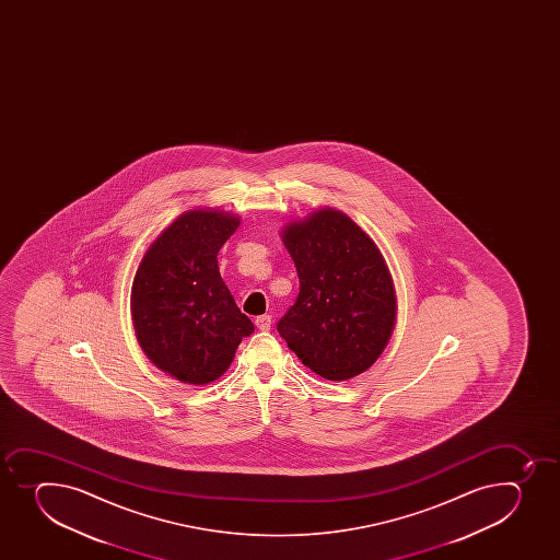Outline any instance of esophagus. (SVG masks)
Wrapping results in <instances>:
<instances>
[{
  "mask_svg": "<svg viewBox=\"0 0 560 560\" xmlns=\"http://www.w3.org/2000/svg\"><path fill=\"white\" fill-rule=\"evenodd\" d=\"M255 325L259 328L260 332H268L271 327V317L270 316H259L255 319Z\"/></svg>",
  "mask_w": 560,
  "mask_h": 560,
  "instance_id": "34e87169",
  "label": "esophagus"
}]
</instances>
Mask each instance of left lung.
<instances>
[{
    "mask_svg": "<svg viewBox=\"0 0 560 560\" xmlns=\"http://www.w3.org/2000/svg\"><path fill=\"white\" fill-rule=\"evenodd\" d=\"M281 238L300 276V295L277 330L325 380L360 376L382 355L396 325L385 257L349 215L328 206L284 224Z\"/></svg>",
    "mask_w": 560,
    "mask_h": 560,
    "instance_id": "1",
    "label": "left lung"
}]
</instances>
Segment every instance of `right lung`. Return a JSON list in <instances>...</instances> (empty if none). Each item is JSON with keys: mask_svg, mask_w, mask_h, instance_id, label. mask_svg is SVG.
Here are the masks:
<instances>
[{"mask_svg": "<svg viewBox=\"0 0 560 560\" xmlns=\"http://www.w3.org/2000/svg\"><path fill=\"white\" fill-rule=\"evenodd\" d=\"M238 224L241 217L228 211H184L153 238L135 273V336L148 360L178 382L219 380L255 330L217 266L219 249Z\"/></svg>", "mask_w": 560, "mask_h": 560, "instance_id": "right-lung-1", "label": "right lung"}]
</instances>
